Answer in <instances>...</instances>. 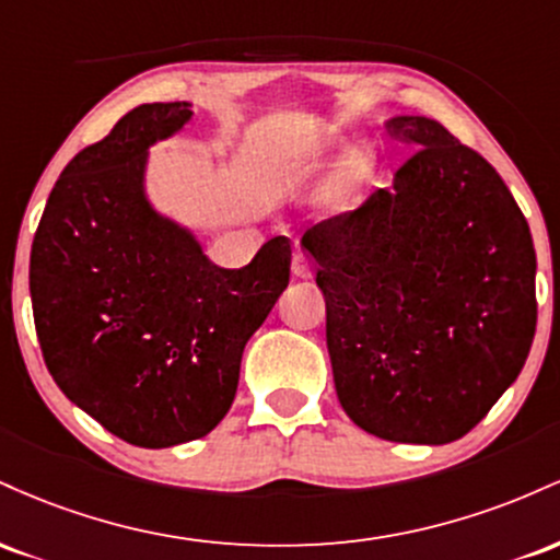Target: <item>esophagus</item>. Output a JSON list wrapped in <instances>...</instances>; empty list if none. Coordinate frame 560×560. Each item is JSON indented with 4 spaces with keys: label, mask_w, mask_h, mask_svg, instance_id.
Instances as JSON below:
<instances>
[{
    "label": "esophagus",
    "mask_w": 560,
    "mask_h": 560,
    "mask_svg": "<svg viewBox=\"0 0 560 560\" xmlns=\"http://www.w3.org/2000/svg\"><path fill=\"white\" fill-rule=\"evenodd\" d=\"M292 276H294V279H311V276H313L311 260H307L302 253H294V258H292Z\"/></svg>",
    "instance_id": "esophagus-1"
}]
</instances>
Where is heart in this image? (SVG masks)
I'll list each match as a JSON object with an SVG mask.
<instances>
[{"label": "heart", "instance_id": "1", "mask_svg": "<svg viewBox=\"0 0 560 560\" xmlns=\"http://www.w3.org/2000/svg\"><path fill=\"white\" fill-rule=\"evenodd\" d=\"M371 165H374V158H371V152L365 150V147H352V150H347L345 158L337 163V168H334L324 195H320V205H324L326 210H334V213L350 208L358 189H361V184L369 178ZM305 171L307 158H289L287 163H281L279 168L273 171L271 186L276 191L289 189V186H294L302 176H305Z\"/></svg>", "mask_w": 560, "mask_h": 560}]
</instances>
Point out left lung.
Wrapping results in <instances>:
<instances>
[{
    "label": "left lung",
    "instance_id": "8db88e82",
    "mask_svg": "<svg viewBox=\"0 0 560 560\" xmlns=\"http://www.w3.org/2000/svg\"><path fill=\"white\" fill-rule=\"evenodd\" d=\"M389 189L302 236L345 413L389 442L460 440L522 374L537 326L529 223L498 171L423 115Z\"/></svg>",
    "mask_w": 560,
    "mask_h": 560
}]
</instances>
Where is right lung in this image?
I'll return each mask as SVG.
<instances>
[{
	"mask_svg": "<svg viewBox=\"0 0 560 560\" xmlns=\"http://www.w3.org/2000/svg\"><path fill=\"white\" fill-rule=\"evenodd\" d=\"M152 102L66 165L31 247L44 363L70 402L139 447H173L221 423L249 342L289 284L273 236L244 268H218L197 234L147 195L150 147L191 120Z\"/></svg>",
	"mask_w": 560,
	"mask_h": 560,
	"instance_id": "right-lung-1",
	"label": "right lung"
}]
</instances>
